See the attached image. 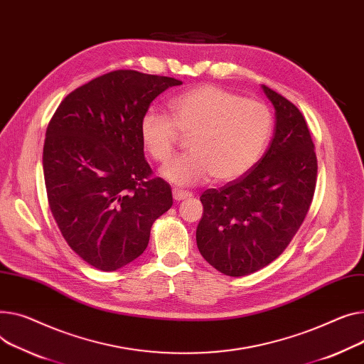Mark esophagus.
<instances>
[{
  "instance_id": "obj_1",
  "label": "esophagus",
  "mask_w": 364,
  "mask_h": 364,
  "mask_svg": "<svg viewBox=\"0 0 364 364\" xmlns=\"http://www.w3.org/2000/svg\"><path fill=\"white\" fill-rule=\"evenodd\" d=\"M173 196H174V199H176L177 202H180V200H184V199L191 198V193H190V191H184V190L174 188V190H173Z\"/></svg>"
}]
</instances>
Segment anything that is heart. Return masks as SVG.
I'll use <instances>...</instances> for the list:
<instances>
[{
    "label": "heart",
    "mask_w": 364,
    "mask_h": 364,
    "mask_svg": "<svg viewBox=\"0 0 364 364\" xmlns=\"http://www.w3.org/2000/svg\"><path fill=\"white\" fill-rule=\"evenodd\" d=\"M171 115L148 109L140 119V139L155 161H166L181 132L190 136L188 154L165 164L161 176L176 186H196L213 177L232 181L249 173L268 146L272 115L264 104L243 100L215 85L187 90L169 102Z\"/></svg>",
    "instance_id": "obj_1"
}]
</instances>
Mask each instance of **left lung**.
Instances as JSON below:
<instances>
[{"label": "left lung", "mask_w": 364, "mask_h": 364, "mask_svg": "<svg viewBox=\"0 0 364 364\" xmlns=\"http://www.w3.org/2000/svg\"><path fill=\"white\" fill-rule=\"evenodd\" d=\"M262 90L277 119L268 151L243 177L200 196L198 249L228 277L253 274L285 250L316 187L318 161L304 117L275 90L264 85Z\"/></svg>", "instance_id": "8db88e82"}]
</instances>
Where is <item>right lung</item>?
<instances>
[{
    "label": "right lung",
    "instance_id": "right-lung-1",
    "mask_svg": "<svg viewBox=\"0 0 364 364\" xmlns=\"http://www.w3.org/2000/svg\"><path fill=\"white\" fill-rule=\"evenodd\" d=\"M174 77L117 70L73 90L48 124L43 177L67 245L93 268L117 271L148 247L171 186L152 178L140 119Z\"/></svg>",
    "mask_w": 364,
    "mask_h": 364
}]
</instances>
